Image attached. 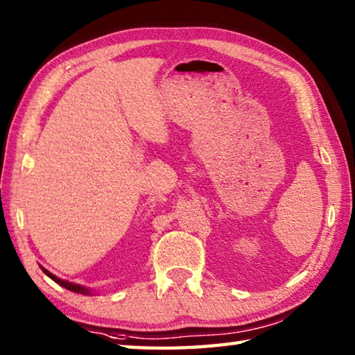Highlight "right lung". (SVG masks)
<instances>
[{
	"label": "right lung",
	"mask_w": 355,
	"mask_h": 355,
	"mask_svg": "<svg viewBox=\"0 0 355 355\" xmlns=\"http://www.w3.org/2000/svg\"><path fill=\"white\" fill-rule=\"evenodd\" d=\"M40 269H42V271H44V272L48 275V277L55 280L56 284H59V285L64 286V288H67V290H70V291H73V293H81V294H91V290H87V288H84V286L78 285V284H70V282H67V280L59 279V277H56L55 274H51L50 271H46V269H45L44 266H40Z\"/></svg>",
	"instance_id": "add662e5"
}]
</instances>
